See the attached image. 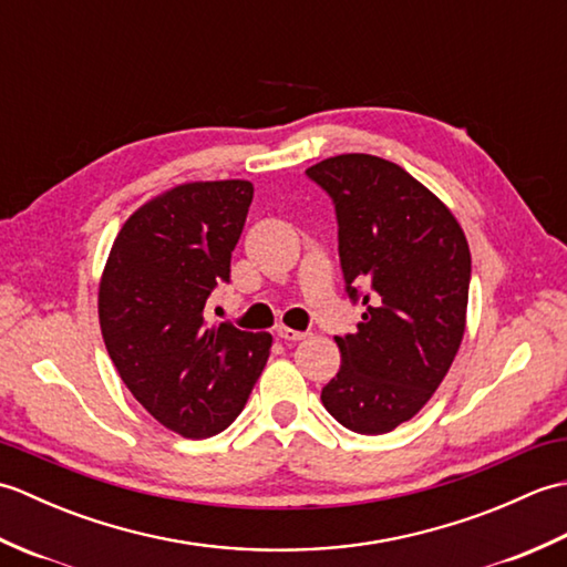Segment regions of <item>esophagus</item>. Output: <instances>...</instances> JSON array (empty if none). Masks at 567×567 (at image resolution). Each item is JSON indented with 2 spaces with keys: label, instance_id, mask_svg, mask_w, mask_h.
<instances>
[{
  "label": "esophagus",
  "instance_id": "34e87169",
  "mask_svg": "<svg viewBox=\"0 0 567 567\" xmlns=\"http://www.w3.org/2000/svg\"><path fill=\"white\" fill-rule=\"evenodd\" d=\"M277 339L290 341V343H297V341H305V339H307V333H302V331H295V329H287V327H277Z\"/></svg>",
  "mask_w": 567,
  "mask_h": 567
}]
</instances>
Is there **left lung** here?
Wrapping results in <instances>:
<instances>
[{"label": "left lung", "mask_w": 567, "mask_h": 567, "mask_svg": "<svg viewBox=\"0 0 567 567\" xmlns=\"http://www.w3.org/2000/svg\"><path fill=\"white\" fill-rule=\"evenodd\" d=\"M307 177L333 202L346 295L363 305L358 331L336 336L341 370L321 402L378 436L431 400L461 348L470 248L449 207L378 155H336Z\"/></svg>", "instance_id": "obj_1"}]
</instances>
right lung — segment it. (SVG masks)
Returning <instances> with one entry per match:
<instances>
[{
    "label": "right lung",
    "mask_w": 567,
    "mask_h": 567,
    "mask_svg": "<svg viewBox=\"0 0 567 567\" xmlns=\"http://www.w3.org/2000/svg\"><path fill=\"white\" fill-rule=\"evenodd\" d=\"M252 185H179L131 216L100 285L112 363L146 412L185 439H207L240 414L272 336L209 323L207 299L231 277Z\"/></svg>",
    "instance_id": "obj_1"
}]
</instances>
